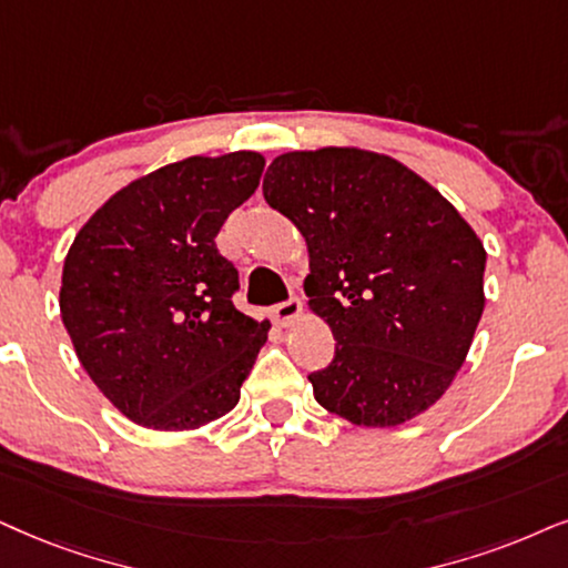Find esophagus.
Here are the masks:
<instances>
[{
	"instance_id": "esophagus-1",
	"label": "esophagus",
	"mask_w": 568,
	"mask_h": 568,
	"mask_svg": "<svg viewBox=\"0 0 568 568\" xmlns=\"http://www.w3.org/2000/svg\"><path fill=\"white\" fill-rule=\"evenodd\" d=\"M301 317V301L298 298H288L283 301V304H275L272 306V320L277 322V325H291L293 320Z\"/></svg>"
}]
</instances>
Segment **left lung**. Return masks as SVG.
Instances as JSON below:
<instances>
[{
    "instance_id": "obj_1",
    "label": "left lung",
    "mask_w": 568,
    "mask_h": 568,
    "mask_svg": "<svg viewBox=\"0 0 568 568\" xmlns=\"http://www.w3.org/2000/svg\"><path fill=\"white\" fill-rule=\"evenodd\" d=\"M264 199L306 239L308 306L335 356L314 398L358 427H396L454 383L485 308V246L398 160L364 149L280 154Z\"/></svg>"
}]
</instances>
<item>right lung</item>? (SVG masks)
Listing matches in <instances>:
<instances>
[{"instance_id":"add662e5","label":"right lung","mask_w":568,"mask_h":568,"mask_svg":"<svg viewBox=\"0 0 568 568\" xmlns=\"http://www.w3.org/2000/svg\"><path fill=\"white\" fill-rule=\"evenodd\" d=\"M264 156H189L118 191L64 256L60 312L83 369L135 425L196 429L239 404L270 322L233 306L222 222Z\"/></svg>"}]
</instances>
